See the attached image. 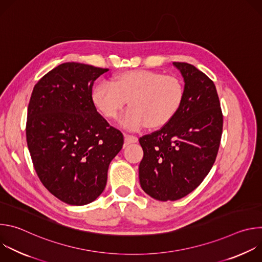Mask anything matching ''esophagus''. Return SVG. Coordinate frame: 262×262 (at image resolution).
Listing matches in <instances>:
<instances>
[{"label":"esophagus","mask_w":262,"mask_h":262,"mask_svg":"<svg viewBox=\"0 0 262 262\" xmlns=\"http://www.w3.org/2000/svg\"><path fill=\"white\" fill-rule=\"evenodd\" d=\"M138 142V138L133 136V135H128V134H124V143L125 145L132 144V143H137Z\"/></svg>","instance_id":"34e87169"}]
</instances>
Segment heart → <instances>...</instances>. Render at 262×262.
Segmentation results:
<instances>
[{
    "label": "heart",
    "mask_w": 262,
    "mask_h": 262,
    "mask_svg": "<svg viewBox=\"0 0 262 262\" xmlns=\"http://www.w3.org/2000/svg\"><path fill=\"white\" fill-rule=\"evenodd\" d=\"M183 97L180 79L146 69L117 73L112 85L101 83L92 91L93 103L107 119H115L128 101L120 124L129 130L162 128L177 114Z\"/></svg>",
    "instance_id": "b5f03b06"
}]
</instances>
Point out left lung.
I'll return each instance as SVG.
<instances>
[{
	"label": "left lung",
	"mask_w": 262,
	"mask_h": 262,
	"mask_svg": "<svg viewBox=\"0 0 262 262\" xmlns=\"http://www.w3.org/2000/svg\"><path fill=\"white\" fill-rule=\"evenodd\" d=\"M184 81L182 104L160 130L139 139L143 191L160 201L183 198L209 173L220 147L223 115L213 82L189 63L173 62Z\"/></svg>",
	"instance_id": "1"
}]
</instances>
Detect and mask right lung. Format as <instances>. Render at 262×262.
Returning <instances> with one entry per match:
<instances>
[{
	"label": "right lung",
	"instance_id": "right-lung-1",
	"mask_svg": "<svg viewBox=\"0 0 262 262\" xmlns=\"http://www.w3.org/2000/svg\"><path fill=\"white\" fill-rule=\"evenodd\" d=\"M107 70L60 64L30 98L26 136L35 171L50 193L70 205H86L103 192L108 165L123 145V135L92 101L94 81Z\"/></svg>",
	"mask_w": 262,
	"mask_h": 262
}]
</instances>
